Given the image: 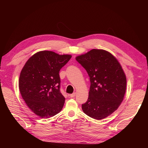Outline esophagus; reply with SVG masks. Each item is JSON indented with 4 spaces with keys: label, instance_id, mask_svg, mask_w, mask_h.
<instances>
[{
    "label": "esophagus",
    "instance_id": "esophagus-1",
    "mask_svg": "<svg viewBox=\"0 0 148 148\" xmlns=\"http://www.w3.org/2000/svg\"><path fill=\"white\" fill-rule=\"evenodd\" d=\"M75 95H76V92H73L72 94H71L70 96V97H74L75 96Z\"/></svg>",
    "mask_w": 148,
    "mask_h": 148
}]
</instances>
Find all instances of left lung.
Wrapping results in <instances>:
<instances>
[{
	"label": "left lung",
	"instance_id": "8db88e82",
	"mask_svg": "<svg viewBox=\"0 0 148 148\" xmlns=\"http://www.w3.org/2000/svg\"><path fill=\"white\" fill-rule=\"evenodd\" d=\"M76 60L86 70L91 82L83 111L96 120L106 118L119 108L126 92L127 78L122 66L104 49H92Z\"/></svg>",
	"mask_w": 148,
	"mask_h": 148
}]
</instances>
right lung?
Returning a JSON list of instances; mask_svg holds the SVG:
<instances>
[{"instance_id": "obj_1", "label": "right lung", "mask_w": 148, "mask_h": 148, "mask_svg": "<svg viewBox=\"0 0 148 148\" xmlns=\"http://www.w3.org/2000/svg\"><path fill=\"white\" fill-rule=\"evenodd\" d=\"M71 57L39 51L29 58L21 71V95L29 109L41 118L52 117L63 108L65 99L60 91L59 71Z\"/></svg>"}]
</instances>
